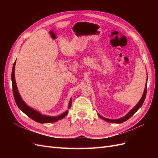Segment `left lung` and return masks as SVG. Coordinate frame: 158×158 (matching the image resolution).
<instances>
[{"label": "left lung", "instance_id": "8db88e82", "mask_svg": "<svg viewBox=\"0 0 158 158\" xmlns=\"http://www.w3.org/2000/svg\"><path fill=\"white\" fill-rule=\"evenodd\" d=\"M146 92H147V82H146V86H145L144 94H143V95H142V97L141 99L140 100V102H138V103H137L136 106L135 107H134V108L131 110V111L127 114V115H125L124 117L121 118H118V119H115V120H114V119H108V118H105V117L101 116V115H100V114H98L99 117L100 118H101L103 119V120L106 121H107V122H109V123H123V122L126 121L127 120H128V119L129 118H131V117L133 115V114H135V113L138 111V110L141 107V106H142V104H143V103H144V100H145L146 95Z\"/></svg>", "mask_w": 158, "mask_h": 158}]
</instances>
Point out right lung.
<instances>
[{
  "label": "right lung",
  "instance_id": "add662e5",
  "mask_svg": "<svg viewBox=\"0 0 158 158\" xmlns=\"http://www.w3.org/2000/svg\"><path fill=\"white\" fill-rule=\"evenodd\" d=\"M15 64H16V61L14 62L13 67H12L11 78H12V91H13L14 98V99H15L16 103L18 106V107H19V109L22 110V111L27 116H28L30 118L33 119V121H36L37 123H54V122H56L58 120H60V119L64 118L66 115V114H68V111H66V112L60 114V115H59V116L49 117V116L45 115V114H41L40 112L35 111V110L33 109L30 107L27 106V105L25 103V102L22 100L20 94H19L18 91V88H17L16 84V80H15V76H14V69H15ZM71 104H72V99H70V101L69 104V109L70 108Z\"/></svg>",
  "mask_w": 158,
  "mask_h": 158
}]
</instances>
